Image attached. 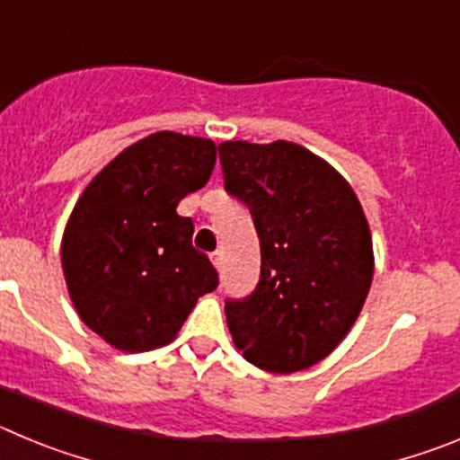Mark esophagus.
I'll return each mask as SVG.
<instances>
[{"mask_svg": "<svg viewBox=\"0 0 460 460\" xmlns=\"http://www.w3.org/2000/svg\"><path fill=\"white\" fill-rule=\"evenodd\" d=\"M211 262H214V267H217L218 271H223V265H226L223 251H217V253H211Z\"/></svg>", "mask_w": 460, "mask_h": 460, "instance_id": "34e87169", "label": "esophagus"}]
</instances>
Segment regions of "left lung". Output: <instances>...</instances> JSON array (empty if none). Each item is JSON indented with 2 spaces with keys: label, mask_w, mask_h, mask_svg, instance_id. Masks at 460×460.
Wrapping results in <instances>:
<instances>
[{
  "label": "left lung",
  "mask_w": 460,
  "mask_h": 460,
  "mask_svg": "<svg viewBox=\"0 0 460 460\" xmlns=\"http://www.w3.org/2000/svg\"><path fill=\"white\" fill-rule=\"evenodd\" d=\"M218 152L262 255L253 295L226 302L234 348L262 371L311 368L348 336L371 290L367 214L343 174L296 142L226 140Z\"/></svg>",
  "instance_id": "1"
}]
</instances>
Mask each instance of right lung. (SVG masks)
I'll return each mask as SVG.
<instances>
[{
  "instance_id": "obj_1",
  "label": "right lung",
  "mask_w": 460,
  "mask_h": 460,
  "mask_svg": "<svg viewBox=\"0 0 460 460\" xmlns=\"http://www.w3.org/2000/svg\"><path fill=\"white\" fill-rule=\"evenodd\" d=\"M209 137L158 131L117 154L87 184L62 237V270L80 320L121 352L172 343L218 286L177 205L209 181Z\"/></svg>"
}]
</instances>
